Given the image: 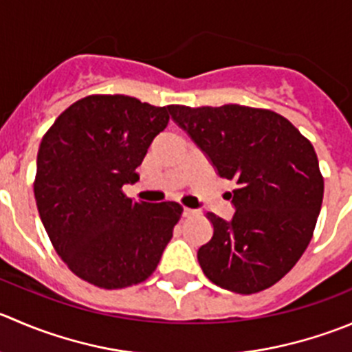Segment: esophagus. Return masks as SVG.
I'll list each match as a JSON object with an SVG mask.
<instances>
[{"label": "esophagus", "instance_id": "esophagus-1", "mask_svg": "<svg viewBox=\"0 0 352 352\" xmlns=\"http://www.w3.org/2000/svg\"><path fill=\"white\" fill-rule=\"evenodd\" d=\"M192 214H196V211L190 210V208H184V217H192Z\"/></svg>", "mask_w": 352, "mask_h": 352}]
</instances>
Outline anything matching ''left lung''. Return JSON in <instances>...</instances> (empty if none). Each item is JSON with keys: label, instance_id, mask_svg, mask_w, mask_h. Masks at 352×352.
Segmentation results:
<instances>
[{"label": "left lung", "instance_id": "8db88e82", "mask_svg": "<svg viewBox=\"0 0 352 352\" xmlns=\"http://www.w3.org/2000/svg\"><path fill=\"white\" fill-rule=\"evenodd\" d=\"M173 120L217 168L235 180L230 221L214 213L213 237L197 261L213 284L254 294L277 284L308 248L323 199L315 148L291 122L242 104H170Z\"/></svg>", "mask_w": 352, "mask_h": 352}]
</instances>
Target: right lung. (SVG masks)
Returning <instances> with one entry per match:
<instances>
[{
	"mask_svg": "<svg viewBox=\"0 0 352 352\" xmlns=\"http://www.w3.org/2000/svg\"><path fill=\"white\" fill-rule=\"evenodd\" d=\"M168 107L124 94L75 101L47 129L37 153L34 196L54 251L82 280L124 289L153 275L184 208L175 201H132L122 190Z\"/></svg>",
	"mask_w": 352,
	"mask_h": 352,
	"instance_id": "add662e5",
	"label": "right lung"
}]
</instances>
